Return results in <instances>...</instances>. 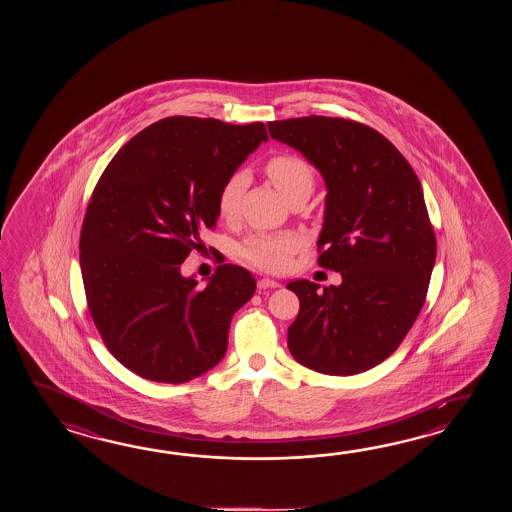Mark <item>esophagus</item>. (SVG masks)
<instances>
[{"mask_svg": "<svg viewBox=\"0 0 512 512\" xmlns=\"http://www.w3.org/2000/svg\"><path fill=\"white\" fill-rule=\"evenodd\" d=\"M274 287H280V283L271 278H261L258 280V289H274Z\"/></svg>", "mask_w": 512, "mask_h": 512, "instance_id": "esophagus-1", "label": "esophagus"}]
</instances>
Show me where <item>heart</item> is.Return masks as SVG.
Listing matches in <instances>:
<instances>
[{"label":"heart","mask_w":512,"mask_h":512,"mask_svg":"<svg viewBox=\"0 0 512 512\" xmlns=\"http://www.w3.org/2000/svg\"><path fill=\"white\" fill-rule=\"evenodd\" d=\"M265 174L289 203L309 197L315 186V174L309 163L294 153H276L265 163ZM247 175L234 172L225 179L218 192V216L234 221L240 212L241 197L247 188ZM302 247V238L293 232L283 234H254L243 241L240 254L243 260L261 271L280 272L289 265L291 256Z\"/></svg>","instance_id":"obj_1"}]
</instances>
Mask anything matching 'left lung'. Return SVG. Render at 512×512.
I'll return each mask as SVG.
<instances>
[{"label": "left lung", "mask_w": 512, "mask_h": 512, "mask_svg": "<svg viewBox=\"0 0 512 512\" xmlns=\"http://www.w3.org/2000/svg\"><path fill=\"white\" fill-rule=\"evenodd\" d=\"M267 128L324 175L318 265L342 274L324 291L287 285L300 300L289 351L326 375L371 370L401 346L428 293L437 249L421 183L392 142L357 120L311 115Z\"/></svg>", "instance_id": "8db88e82"}]
</instances>
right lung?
Returning <instances> with one entry per match:
<instances>
[{"label":"right lung","instance_id":"add662e5","mask_svg":"<svg viewBox=\"0 0 512 512\" xmlns=\"http://www.w3.org/2000/svg\"><path fill=\"white\" fill-rule=\"evenodd\" d=\"M263 141V122L168 117L100 175L80 232L87 309L109 353L142 379L181 384L223 359L232 315L256 282L225 263L197 289L181 263L216 227L225 179Z\"/></svg>","mask_w":512,"mask_h":512}]
</instances>
